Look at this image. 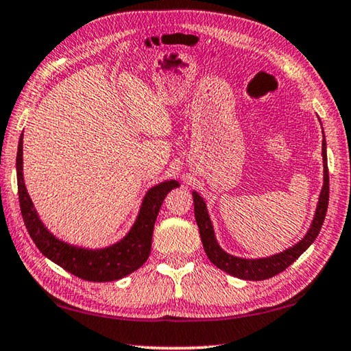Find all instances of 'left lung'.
Masks as SVG:
<instances>
[{
  "instance_id": "left-lung-1",
  "label": "left lung",
  "mask_w": 351,
  "mask_h": 351,
  "mask_svg": "<svg viewBox=\"0 0 351 351\" xmlns=\"http://www.w3.org/2000/svg\"><path fill=\"white\" fill-rule=\"evenodd\" d=\"M322 157H324V186L319 195L318 208H316V214L313 218L312 226H310L307 235L302 240L295 244L293 247L284 250L281 254L272 255L269 258H260V260H246V258H238L234 255H229L218 246L214 235L213 223L209 220L206 203L197 193H193L194 197V214L198 230H200V238L206 252L208 258L218 269L224 270L229 275L237 276L241 280L249 281H263L272 276L281 274L286 270L290 264L298 260V258L306 252L310 244H312L316 237H318L319 230L322 228L324 218H326L327 206H328V168H327V154H326V141H322Z\"/></svg>"
}]
</instances>
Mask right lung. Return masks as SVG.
<instances>
[{
    "mask_svg": "<svg viewBox=\"0 0 351 351\" xmlns=\"http://www.w3.org/2000/svg\"><path fill=\"white\" fill-rule=\"evenodd\" d=\"M16 178L23 220L36 247L49 260L56 263L58 266H61L77 278L96 282L121 280L123 276L133 274L148 260L158 210H160L165 197L168 195L169 191L180 186L178 182L169 180L151 188L143 198L141 213H138L134 226L131 228L127 237L110 247L90 250L70 246V244L58 240L39 220L24 184L23 134L19 137L18 143Z\"/></svg>",
    "mask_w": 351,
    "mask_h": 351,
    "instance_id": "1",
    "label": "right lung"
}]
</instances>
